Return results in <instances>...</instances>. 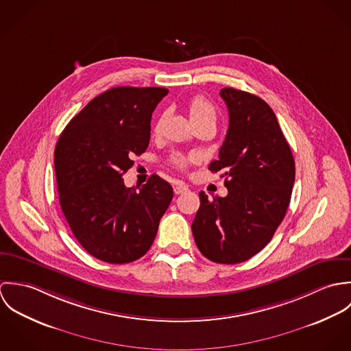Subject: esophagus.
I'll return each instance as SVG.
<instances>
[{"label":"esophagus","mask_w":351,"mask_h":351,"mask_svg":"<svg viewBox=\"0 0 351 351\" xmlns=\"http://www.w3.org/2000/svg\"><path fill=\"white\" fill-rule=\"evenodd\" d=\"M188 191V186L184 185V184H178L174 186V193L176 195H181V193H185Z\"/></svg>","instance_id":"1"}]
</instances>
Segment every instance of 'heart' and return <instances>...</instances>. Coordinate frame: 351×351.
I'll return each instance as SVG.
<instances>
[{"label": "heart", "mask_w": 351, "mask_h": 351, "mask_svg": "<svg viewBox=\"0 0 351 351\" xmlns=\"http://www.w3.org/2000/svg\"><path fill=\"white\" fill-rule=\"evenodd\" d=\"M189 114L192 121H200L205 119H212L215 120L216 117V112H215V106L212 105V102L208 100L204 96H195L191 102H189ZM155 130H159V123L156 124ZM197 156L196 155H182V154H177L173 156V165L178 169H185L191 162L196 160Z\"/></svg>", "instance_id": "heart-1"}]
</instances>
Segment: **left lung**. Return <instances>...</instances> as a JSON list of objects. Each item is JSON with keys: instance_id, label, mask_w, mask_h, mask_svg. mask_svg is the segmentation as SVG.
<instances>
[{"instance_id": "left-lung-1", "label": "left lung", "mask_w": 351, "mask_h": 351, "mask_svg": "<svg viewBox=\"0 0 351 351\" xmlns=\"http://www.w3.org/2000/svg\"><path fill=\"white\" fill-rule=\"evenodd\" d=\"M230 124L219 159L226 197L200 192L192 224L195 242L216 263H239L262 250L281 224L291 202L295 159L271 108L258 96L224 88Z\"/></svg>"}]
</instances>
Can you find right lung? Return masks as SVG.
<instances>
[{
    "label": "right lung",
    "instance_id": "1",
    "mask_svg": "<svg viewBox=\"0 0 351 351\" xmlns=\"http://www.w3.org/2000/svg\"><path fill=\"white\" fill-rule=\"evenodd\" d=\"M167 93L165 88H112L75 114L58 139L60 208L80 245L104 262L143 256L173 199L171 185L156 174L142 188H125L123 180L132 156L147 150L152 112Z\"/></svg>",
    "mask_w": 351,
    "mask_h": 351
}]
</instances>
